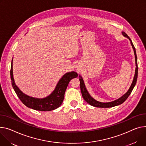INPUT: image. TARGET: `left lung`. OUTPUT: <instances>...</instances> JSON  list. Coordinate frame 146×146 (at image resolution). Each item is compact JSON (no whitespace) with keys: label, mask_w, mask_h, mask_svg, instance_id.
<instances>
[{"label":"left lung","mask_w":146,"mask_h":146,"mask_svg":"<svg viewBox=\"0 0 146 146\" xmlns=\"http://www.w3.org/2000/svg\"><path fill=\"white\" fill-rule=\"evenodd\" d=\"M123 35L124 37H126L127 38H128L130 40V43L131 44L132 46V47L133 48L134 50V53L135 55V66H136V67H135V74L134 76V79L133 80V82L131 84V86L130 87V88L129 89V90L126 92L123 96H121V98H120L119 99L115 100L113 102H108V103H102V102H100L96 100L95 99H94L89 94V93L87 92L86 86L83 81V79L82 78V77L79 75V80H80V90H81V92H82V94L83 99H84V100L88 103L89 104H90L92 106H94V107H97V108H112V107L114 106H116L120 105L121 104H122L123 102H124L126 99L128 98V97L130 96V94H131L133 89H134V87L136 84L137 82V75H138V66H137V55H136V52H135V47L130 39V38L129 37V36L126 34L125 32H122Z\"/></svg>","instance_id":"obj_1"}]
</instances>
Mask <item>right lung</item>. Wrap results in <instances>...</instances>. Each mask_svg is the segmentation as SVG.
I'll return each mask as SVG.
<instances>
[{
    "label": "right lung",
    "mask_w": 146,
    "mask_h": 146,
    "mask_svg": "<svg viewBox=\"0 0 146 146\" xmlns=\"http://www.w3.org/2000/svg\"><path fill=\"white\" fill-rule=\"evenodd\" d=\"M78 76L75 72L64 74L57 83L53 92L46 98L38 99L29 96L23 93L16 85L13 74V59L11 63V79L12 85L18 98L27 108L38 111H51L59 108L63 103L64 93L70 81Z\"/></svg>",
    "instance_id": "obj_1"
}]
</instances>
